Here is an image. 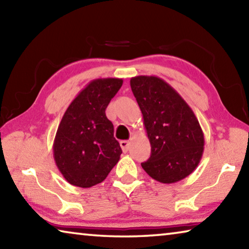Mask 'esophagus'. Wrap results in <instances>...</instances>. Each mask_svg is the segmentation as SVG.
<instances>
[{"mask_svg":"<svg viewBox=\"0 0 249 249\" xmlns=\"http://www.w3.org/2000/svg\"><path fill=\"white\" fill-rule=\"evenodd\" d=\"M120 145H121V147H122V149H123V151H124V153H127V151H128V149H129V146H130V144H129V142H127V141H121V142H120Z\"/></svg>","mask_w":249,"mask_h":249,"instance_id":"esophagus-1","label":"esophagus"}]
</instances>
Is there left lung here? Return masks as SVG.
Masks as SVG:
<instances>
[{"mask_svg": "<svg viewBox=\"0 0 249 249\" xmlns=\"http://www.w3.org/2000/svg\"><path fill=\"white\" fill-rule=\"evenodd\" d=\"M130 88L151 146L142 169L161 183L178 182L191 175L204 149V135L191 107L170 84L155 75L134 77Z\"/></svg>", "mask_w": 249, "mask_h": 249, "instance_id": "obj_1", "label": "left lung"}]
</instances>
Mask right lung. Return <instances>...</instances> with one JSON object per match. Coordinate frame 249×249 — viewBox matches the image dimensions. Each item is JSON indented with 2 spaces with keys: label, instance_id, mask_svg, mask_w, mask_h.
Wrapping results in <instances>:
<instances>
[{
  "label": "right lung",
  "instance_id": "1",
  "mask_svg": "<svg viewBox=\"0 0 249 249\" xmlns=\"http://www.w3.org/2000/svg\"><path fill=\"white\" fill-rule=\"evenodd\" d=\"M123 79H95L79 92L62 116L53 141L54 162L70 184L101 183L120 160L122 149L105 109Z\"/></svg>",
  "mask_w": 249,
  "mask_h": 249
}]
</instances>
